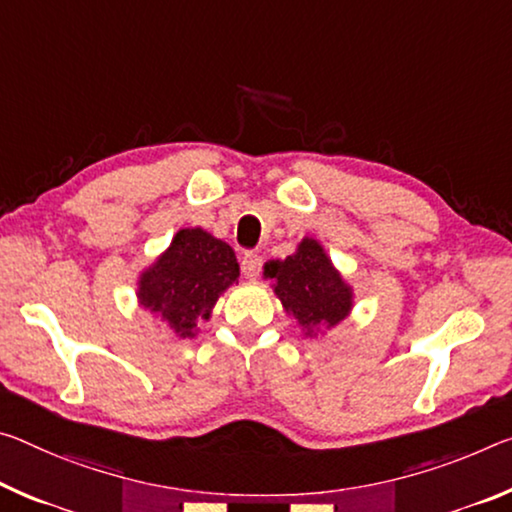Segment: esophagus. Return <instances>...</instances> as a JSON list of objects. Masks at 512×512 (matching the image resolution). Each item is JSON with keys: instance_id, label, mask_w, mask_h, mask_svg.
Returning a JSON list of instances; mask_svg holds the SVG:
<instances>
[{"instance_id": "1", "label": "esophagus", "mask_w": 512, "mask_h": 512, "mask_svg": "<svg viewBox=\"0 0 512 512\" xmlns=\"http://www.w3.org/2000/svg\"><path fill=\"white\" fill-rule=\"evenodd\" d=\"M259 271H262V257L255 255V253H246L241 259V273L243 278L248 280H255Z\"/></svg>"}]
</instances>
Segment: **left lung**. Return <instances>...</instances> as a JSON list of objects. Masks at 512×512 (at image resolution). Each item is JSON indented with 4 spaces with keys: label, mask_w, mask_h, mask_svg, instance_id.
<instances>
[{
    "label": "left lung",
    "mask_w": 512,
    "mask_h": 512,
    "mask_svg": "<svg viewBox=\"0 0 512 512\" xmlns=\"http://www.w3.org/2000/svg\"><path fill=\"white\" fill-rule=\"evenodd\" d=\"M264 280H271L273 294L303 337L326 335L353 312V287L314 237L300 239L296 253L285 259H269Z\"/></svg>",
    "instance_id": "left-lung-1"
}]
</instances>
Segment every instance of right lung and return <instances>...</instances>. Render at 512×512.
Listing matches in <instances>:
<instances>
[{"instance_id": "add662e5", "label": "right lung", "mask_w": 512, "mask_h": 512, "mask_svg": "<svg viewBox=\"0 0 512 512\" xmlns=\"http://www.w3.org/2000/svg\"><path fill=\"white\" fill-rule=\"evenodd\" d=\"M237 278L239 262L230 243L202 227H182L139 273L136 303L164 323L173 339H193Z\"/></svg>"}]
</instances>
